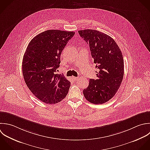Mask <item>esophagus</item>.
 Masks as SVG:
<instances>
[{
    "label": "esophagus",
    "instance_id": "1",
    "mask_svg": "<svg viewBox=\"0 0 150 150\" xmlns=\"http://www.w3.org/2000/svg\"><path fill=\"white\" fill-rule=\"evenodd\" d=\"M78 79H79V77H72V79H73L74 81H77Z\"/></svg>",
    "mask_w": 150,
    "mask_h": 150
}]
</instances>
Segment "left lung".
Returning a JSON list of instances; mask_svg holds the SVG:
<instances>
[{
	"instance_id": "obj_1",
	"label": "left lung",
	"mask_w": 150,
	"mask_h": 150,
	"mask_svg": "<svg viewBox=\"0 0 150 150\" xmlns=\"http://www.w3.org/2000/svg\"><path fill=\"white\" fill-rule=\"evenodd\" d=\"M80 36L89 44L96 68L99 69L96 80L90 79L83 93L93 104H103L111 99L117 92L124 75L122 53L109 35L98 30H79Z\"/></svg>"
}]
</instances>
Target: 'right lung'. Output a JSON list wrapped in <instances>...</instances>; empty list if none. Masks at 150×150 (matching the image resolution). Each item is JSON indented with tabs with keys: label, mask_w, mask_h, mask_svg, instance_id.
<instances>
[{
	"label": "right lung",
	"mask_w": 150,
	"mask_h": 150,
	"mask_svg": "<svg viewBox=\"0 0 150 150\" xmlns=\"http://www.w3.org/2000/svg\"><path fill=\"white\" fill-rule=\"evenodd\" d=\"M74 31L49 30L36 35L24 54L22 71L25 82L41 101L48 104L61 102L67 96L71 82L56 74L60 56Z\"/></svg>",
	"instance_id": "obj_1"
}]
</instances>
